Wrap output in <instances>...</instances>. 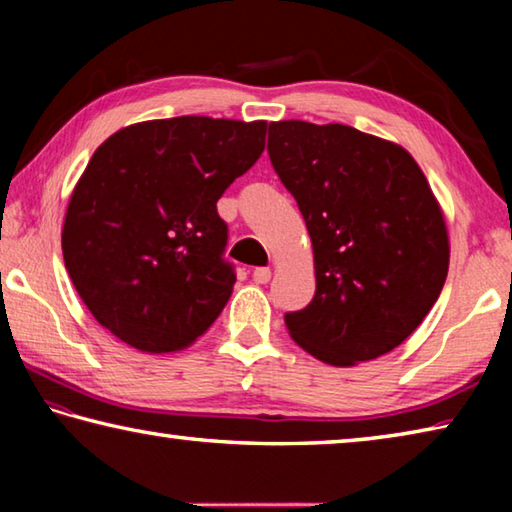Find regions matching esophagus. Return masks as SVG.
Segmentation results:
<instances>
[{"mask_svg": "<svg viewBox=\"0 0 512 512\" xmlns=\"http://www.w3.org/2000/svg\"><path fill=\"white\" fill-rule=\"evenodd\" d=\"M253 280H255L257 284H266L268 280H271V268H266V266L255 268V271H253Z\"/></svg>", "mask_w": 512, "mask_h": 512, "instance_id": "34e87169", "label": "esophagus"}]
</instances>
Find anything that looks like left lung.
<instances>
[{
    "label": "left lung",
    "instance_id": "8db88e82",
    "mask_svg": "<svg viewBox=\"0 0 512 512\" xmlns=\"http://www.w3.org/2000/svg\"><path fill=\"white\" fill-rule=\"evenodd\" d=\"M268 158L314 246L316 293L284 314L300 348L329 366L391 352L443 291V212L402 146L352 126L275 121Z\"/></svg>",
    "mask_w": 512,
    "mask_h": 512
}]
</instances>
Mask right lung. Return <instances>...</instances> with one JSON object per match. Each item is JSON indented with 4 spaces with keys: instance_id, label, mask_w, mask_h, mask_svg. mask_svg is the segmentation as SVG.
Here are the masks:
<instances>
[{
    "instance_id": "obj_1",
    "label": "right lung",
    "mask_w": 512,
    "mask_h": 512,
    "mask_svg": "<svg viewBox=\"0 0 512 512\" xmlns=\"http://www.w3.org/2000/svg\"><path fill=\"white\" fill-rule=\"evenodd\" d=\"M266 121L153 119L108 137L67 207L63 257L85 307L133 348L207 332L237 280L216 201L264 151Z\"/></svg>"
}]
</instances>
